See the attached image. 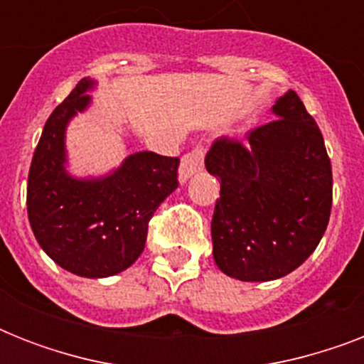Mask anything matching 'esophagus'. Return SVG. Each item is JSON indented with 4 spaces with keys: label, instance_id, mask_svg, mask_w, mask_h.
I'll list each match as a JSON object with an SVG mask.
<instances>
[{
    "label": "esophagus",
    "instance_id": "34e87169",
    "mask_svg": "<svg viewBox=\"0 0 364 364\" xmlns=\"http://www.w3.org/2000/svg\"><path fill=\"white\" fill-rule=\"evenodd\" d=\"M204 145H196L193 151H188V153L181 159V166H179V181L185 183L193 173L202 170V168H204Z\"/></svg>",
    "mask_w": 364,
    "mask_h": 364
}]
</instances>
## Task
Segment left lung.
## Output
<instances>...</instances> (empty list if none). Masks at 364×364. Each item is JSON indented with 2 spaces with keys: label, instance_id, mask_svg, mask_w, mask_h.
Wrapping results in <instances>:
<instances>
[{
  "label": "left lung",
  "instance_id": "1",
  "mask_svg": "<svg viewBox=\"0 0 364 364\" xmlns=\"http://www.w3.org/2000/svg\"><path fill=\"white\" fill-rule=\"evenodd\" d=\"M245 141L219 137L205 168L221 183L211 219L213 259L227 276L270 282L304 262L327 230L333 170L321 130L294 90Z\"/></svg>",
  "mask_w": 364,
  "mask_h": 364
}]
</instances>
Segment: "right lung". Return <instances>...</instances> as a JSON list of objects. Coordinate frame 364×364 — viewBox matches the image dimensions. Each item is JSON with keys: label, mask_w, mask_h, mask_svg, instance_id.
<instances>
[{"label": "right lung", "mask_w": 364, "mask_h": 364, "mask_svg": "<svg viewBox=\"0 0 364 364\" xmlns=\"http://www.w3.org/2000/svg\"><path fill=\"white\" fill-rule=\"evenodd\" d=\"M92 79H81L43 128L28 176V219L43 251L64 270L107 277L141 255L149 221L177 188V156L139 151L98 179L65 171V126L90 104Z\"/></svg>", "instance_id": "right-lung-1"}]
</instances>
